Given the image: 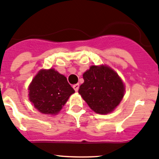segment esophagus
I'll return each mask as SVG.
<instances>
[{"label":"esophagus","mask_w":159,"mask_h":159,"mask_svg":"<svg viewBox=\"0 0 159 159\" xmlns=\"http://www.w3.org/2000/svg\"><path fill=\"white\" fill-rule=\"evenodd\" d=\"M72 87H73V89L75 90V91L77 92L79 90V87H80V85H79V84H75V85L72 86Z\"/></svg>","instance_id":"1"}]
</instances>
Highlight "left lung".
<instances>
[{
	"label": "left lung",
	"mask_w": 159,
	"mask_h": 159,
	"mask_svg": "<svg viewBox=\"0 0 159 159\" xmlns=\"http://www.w3.org/2000/svg\"><path fill=\"white\" fill-rule=\"evenodd\" d=\"M83 76L84 83L80 87L79 93L93 111L108 114L119 105L125 87L118 74L111 68L92 66Z\"/></svg>",
	"instance_id": "obj_1"
}]
</instances>
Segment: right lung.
I'll list each match as a JSON object with an SVG mask.
<instances>
[{"label": "right lung", "mask_w": 159, "mask_h": 159, "mask_svg": "<svg viewBox=\"0 0 159 159\" xmlns=\"http://www.w3.org/2000/svg\"><path fill=\"white\" fill-rule=\"evenodd\" d=\"M30 100L40 112L57 114L75 92L65 75L54 69L41 70L29 87Z\"/></svg>", "instance_id": "obj_1"}]
</instances>
